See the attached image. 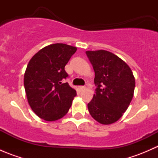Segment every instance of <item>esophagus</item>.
Instances as JSON below:
<instances>
[{"label": "esophagus", "mask_w": 158, "mask_h": 158, "mask_svg": "<svg viewBox=\"0 0 158 158\" xmlns=\"http://www.w3.org/2000/svg\"><path fill=\"white\" fill-rule=\"evenodd\" d=\"M79 91H81V92H82V91L85 90V86H83V85H81V86H79Z\"/></svg>", "instance_id": "esophagus-1"}]
</instances>
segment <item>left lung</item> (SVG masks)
Instances as JSON below:
<instances>
[{
	"label": "left lung",
	"mask_w": 158,
	"mask_h": 158,
	"mask_svg": "<svg viewBox=\"0 0 158 158\" xmlns=\"http://www.w3.org/2000/svg\"><path fill=\"white\" fill-rule=\"evenodd\" d=\"M95 71V93L88 103L91 116L99 123L117 122L128 108L135 79L131 69L118 56L106 50L86 51Z\"/></svg>",
	"instance_id": "8db88e82"
}]
</instances>
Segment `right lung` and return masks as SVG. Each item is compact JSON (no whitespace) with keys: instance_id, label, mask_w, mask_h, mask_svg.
I'll list each match as a JSON object with an SVG mask.
<instances>
[{"instance_id":"right-lung-1","label":"right lung","mask_w":158,"mask_h":158,"mask_svg":"<svg viewBox=\"0 0 158 158\" xmlns=\"http://www.w3.org/2000/svg\"><path fill=\"white\" fill-rule=\"evenodd\" d=\"M76 49L67 44H51L30 60L24 74V88L30 106L40 118L58 120L71 107L76 91L63 82L69 76L65 66Z\"/></svg>"}]
</instances>
